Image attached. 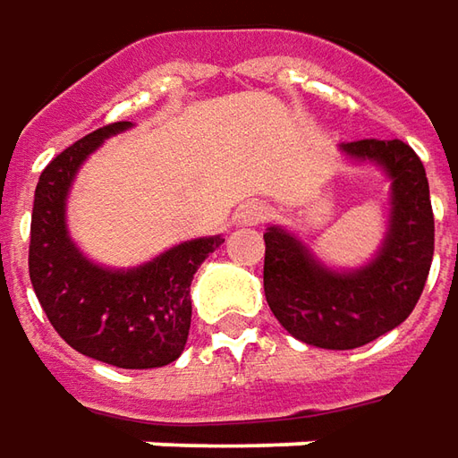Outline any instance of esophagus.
Masks as SVG:
<instances>
[{
    "label": "esophagus",
    "instance_id": "obj_1",
    "mask_svg": "<svg viewBox=\"0 0 458 458\" xmlns=\"http://www.w3.org/2000/svg\"><path fill=\"white\" fill-rule=\"evenodd\" d=\"M263 215H266V208H263V205H259V202H245L243 208L235 213V220L243 223V225H253V223H260V220H263Z\"/></svg>",
    "mask_w": 458,
    "mask_h": 458
}]
</instances>
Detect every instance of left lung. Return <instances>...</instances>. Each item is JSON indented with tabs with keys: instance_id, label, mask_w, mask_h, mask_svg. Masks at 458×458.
<instances>
[{
	"instance_id": "left-lung-1",
	"label": "left lung",
	"mask_w": 458,
	"mask_h": 458,
	"mask_svg": "<svg viewBox=\"0 0 458 458\" xmlns=\"http://www.w3.org/2000/svg\"><path fill=\"white\" fill-rule=\"evenodd\" d=\"M390 180V217L377 256L352 271L324 266L289 230L263 233V292L281 327L322 350H355L408 319L434 259V210L423 162L401 139L339 144Z\"/></svg>"
}]
</instances>
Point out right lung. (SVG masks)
Returning a JSON list of instances; mask_svg holds the SVG:
<instances>
[{"label": "right lung", "instance_id": "add662e5", "mask_svg": "<svg viewBox=\"0 0 458 458\" xmlns=\"http://www.w3.org/2000/svg\"><path fill=\"white\" fill-rule=\"evenodd\" d=\"M126 129L131 121L96 129L42 169L30 225V281L72 350L106 365L149 370L182 355L192 322L190 284L225 238L184 241L136 268H103L78 250L65 225L71 184L88 154Z\"/></svg>", "mask_w": 458, "mask_h": 458}]
</instances>
